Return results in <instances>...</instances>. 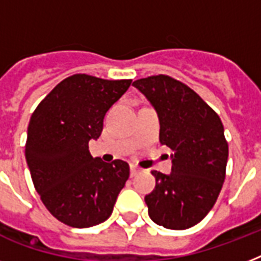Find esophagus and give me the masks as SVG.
<instances>
[{
  "instance_id": "34e87169",
  "label": "esophagus",
  "mask_w": 261,
  "mask_h": 261,
  "mask_svg": "<svg viewBox=\"0 0 261 261\" xmlns=\"http://www.w3.org/2000/svg\"><path fill=\"white\" fill-rule=\"evenodd\" d=\"M130 172H131V176L134 177V176H137V174L141 172V168H138L137 165H130Z\"/></svg>"
}]
</instances>
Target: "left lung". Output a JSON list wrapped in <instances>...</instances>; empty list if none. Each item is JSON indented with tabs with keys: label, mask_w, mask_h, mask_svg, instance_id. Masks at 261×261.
<instances>
[{
	"label": "left lung",
	"mask_w": 261,
	"mask_h": 261,
	"mask_svg": "<svg viewBox=\"0 0 261 261\" xmlns=\"http://www.w3.org/2000/svg\"><path fill=\"white\" fill-rule=\"evenodd\" d=\"M133 85L154 107L160 142L173 151L171 173L151 172L155 187L145 196L149 217L167 229L192 227L213 208L225 181L229 147L222 122L196 92L169 75Z\"/></svg>",
	"instance_id": "obj_1"
}]
</instances>
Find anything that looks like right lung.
I'll return each instance as SVG.
<instances>
[{"mask_svg":"<svg viewBox=\"0 0 261 261\" xmlns=\"http://www.w3.org/2000/svg\"><path fill=\"white\" fill-rule=\"evenodd\" d=\"M131 80L74 74L59 83L31 116L25 159L35 190L55 218L90 227L110 218L130 176L126 161L93 159L90 139L102 131L107 111L126 93Z\"/></svg>","mask_w":261,"mask_h":261,"instance_id":"right-lung-1","label":"right lung"}]
</instances>
